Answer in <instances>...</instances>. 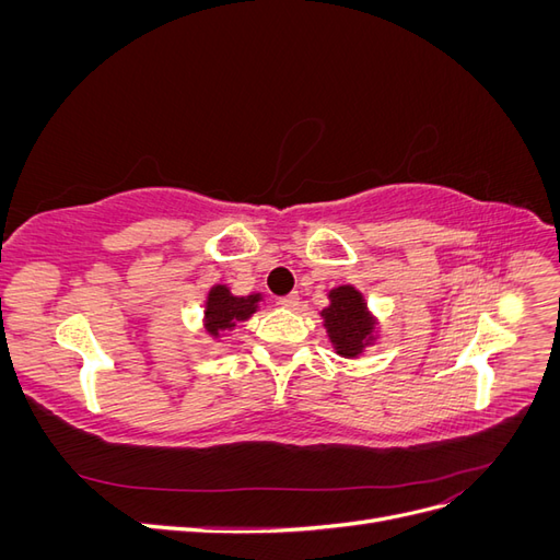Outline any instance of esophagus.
Wrapping results in <instances>:
<instances>
[{"instance_id": "34e87169", "label": "esophagus", "mask_w": 560, "mask_h": 560, "mask_svg": "<svg viewBox=\"0 0 560 560\" xmlns=\"http://www.w3.org/2000/svg\"><path fill=\"white\" fill-rule=\"evenodd\" d=\"M278 303H280L282 308H287V311H296L299 308V294H287Z\"/></svg>"}]
</instances>
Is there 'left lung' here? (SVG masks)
Masks as SVG:
<instances>
[{
    "instance_id": "obj_1",
    "label": "left lung",
    "mask_w": 560,
    "mask_h": 560,
    "mask_svg": "<svg viewBox=\"0 0 560 560\" xmlns=\"http://www.w3.org/2000/svg\"><path fill=\"white\" fill-rule=\"evenodd\" d=\"M325 319L329 341L341 358L354 360L376 343L378 322L366 308L364 294L352 284L334 287L329 292V306L319 313Z\"/></svg>"
}]
</instances>
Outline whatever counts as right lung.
<instances>
[{
    "instance_id": "add662e5",
    "label": "right lung",
    "mask_w": 560,
    "mask_h": 560,
    "mask_svg": "<svg viewBox=\"0 0 560 560\" xmlns=\"http://www.w3.org/2000/svg\"><path fill=\"white\" fill-rule=\"evenodd\" d=\"M264 301L261 294H247L235 296L226 284L210 287L206 299V311H202V325L212 338H219L224 331L235 329L238 322L249 319L259 311V303Z\"/></svg>"
}]
</instances>
